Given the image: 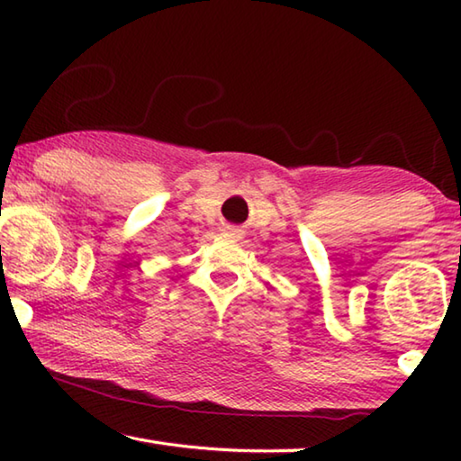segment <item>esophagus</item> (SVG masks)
I'll return each mask as SVG.
<instances>
[{"instance_id":"obj_1","label":"esophagus","mask_w":461,"mask_h":461,"mask_svg":"<svg viewBox=\"0 0 461 461\" xmlns=\"http://www.w3.org/2000/svg\"><path fill=\"white\" fill-rule=\"evenodd\" d=\"M225 231L231 233V236H236V238H240L241 233H244V231H241V230L238 228V225H225Z\"/></svg>"}]
</instances>
